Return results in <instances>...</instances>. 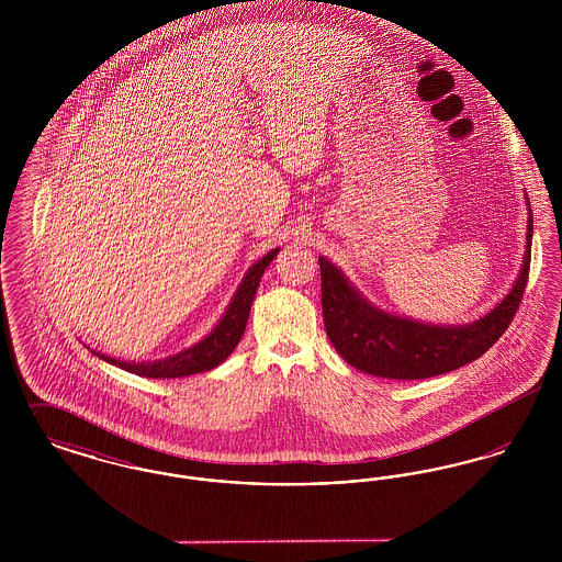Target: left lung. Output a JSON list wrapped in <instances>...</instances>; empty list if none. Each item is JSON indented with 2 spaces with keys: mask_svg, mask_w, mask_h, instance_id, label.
Here are the masks:
<instances>
[{
  "mask_svg": "<svg viewBox=\"0 0 562 562\" xmlns=\"http://www.w3.org/2000/svg\"><path fill=\"white\" fill-rule=\"evenodd\" d=\"M533 216L520 276L506 299L481 321L465 326H431L385 314L349 286L344 273L321 257L322 316L330 344L362 373L385 379H428L470 364L508 330L531 268Z\"/></svg>",
  "mask_w": 562,
  "mask_h": 562,
  "instance_id": "obj_1",
  "label": "left lung"
}]
</instances>
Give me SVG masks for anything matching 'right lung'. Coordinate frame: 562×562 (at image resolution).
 Segmentation results:
<instances>
[{"label":"right lung","mask_w":562,"mask_h":562,"mask_svg":"<svg viewBox=\"0 0 562 562\" xmlns=\"http://www.w3.org/2000/svg\"><path fill=\"white\" fill-rule=\"evenodd\" d=\"M276 255H278V248L268 252L261 261H257L252 268L246 271V276H244V280L238 286V293L234 296V301L229 303L225 316L214 326L213 333L204 341H200L198 346L186 349V351H181L172 358H166L160 362H147V364L145 362H140V364L122 362V360L109 358V356L97 353V351L94 353L99 358L108 360L111 364L128 371V373L149 376V379H177V376H189V374L211 371L214 367H218L240 344L246 322H248V314H250L252 299H255L259 282H261V276H263V271Z\"/></svg>","instance_id":"right-lung-1"}]
</instances>
